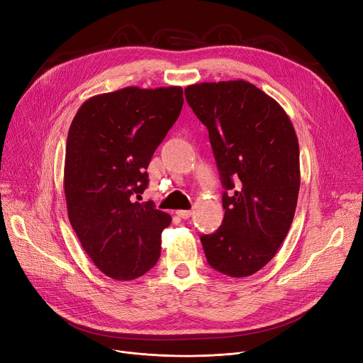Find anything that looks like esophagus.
<instances>
[{"label": "esophagus", "instance_id": "obj_1", "mask_svg": "<svg viewBox=\"0 0 363 363\" xmlns=\"http://www.w3.org/2000/svg\"><path fill=\"white\" fill-rule=\"evenodd\" d=\"M176 214L180 217V218H189L192 216V211L191 210H179V211H176Z\"/></svg>", "mask_w": 363, "mask_h": 363}]
</instances>
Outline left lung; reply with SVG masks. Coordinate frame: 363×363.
Segmentation results:
<instances>
[{
  "instance_id": "obj_1",
  "label": "left lung",
  "mask_w": 363,
  "mask_h": 363,
  "mask_svg": "<svg viewBox=\"0 0 363 363\" xmlns=\"http://www.w3.org/2000/svg\"><path fill=\"white\" fill-rule=\"evenodd\" d=\"M186 100L208 128L224 218L201 242L208 264L232 278L264 267L282 245L300 191V147L284 108L254 84H192Z\"/></svg>"
}]
</instances>
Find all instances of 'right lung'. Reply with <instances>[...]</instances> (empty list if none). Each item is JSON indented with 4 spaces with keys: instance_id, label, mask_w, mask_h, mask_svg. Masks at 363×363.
<instances>
[{
    "instance_id": "obj_1",
    "label": "right lung",
    "mask_w": 363,
    "mask_h": 363,
    "mask_svg": "<svg viewBox=\"0 0 363 363\" xmlns=\"http://www.w3.org/2000/svg\"><path fill=\"white\" fill-rule=\"evenodd\" d=\"M182 106V87H125L85 100L72 119L63 177L67 217L94 266L112 279L140 278L161 255L171 216L135 199Z\"/></svg>"
}]
</instances>
